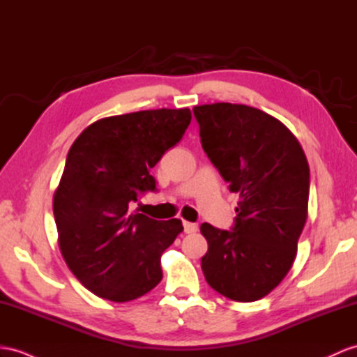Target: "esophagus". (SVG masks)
<instances>
[{"label":"esophagus","instance_id":"1","mask_svg":"<svg viewBox=\"0 0 357 357\" xmlns=\"http://www.w3.org/2000/svg\"><path fill=\"white\" fill-rule=\"evenodd\" d=\"M183 229H185V233H195L198 230V225L194 222L183 221Z\"/></svg>","mask_w":357,"mask_h":357}]
</instances>
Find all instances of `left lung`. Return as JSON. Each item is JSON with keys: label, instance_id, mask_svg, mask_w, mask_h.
<instances>
[{"label": "left lung", "instance_id": "left-lung-1", "mask_svg": "<svg viewBox=\"0 0 357 357\" xmlns=\"http://www.w3.org/2000/svg\"><path fill=\"white\" fill-rule=\"evenodd\" d=\"M203 150L239 195L233 231L204 222L207 283L234 301L264 298L297 256L307 220L309 163L297 137L279 119L244 104L194 107Z\"/></svg>", "mask_w": 357, "mask_h": 357}]
</instances>
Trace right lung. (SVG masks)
<instances>
[{
    "label": "right lung",
    "instance_id": "right-lung-1",
    "mask_svg": "<svg viewBox=\"0 0 357 357\" xmlns=\"http://www.w3.org/2000/svg\"><path fill=\"white\" fill-rule=\"evenodd\" d=\"M190 118L188 107L102 118L69 150L53 198L59 248L78 282L98 297L132 301L162 280L160 256L183 225L130 206L155 189L150 171L185 135Z\"/></svg>",
    "mask_w": 357,
    "mask_h": 357
}]
</instances>
